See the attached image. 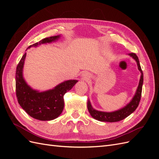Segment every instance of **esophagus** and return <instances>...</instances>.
Masks as SVG:
<instances>
[{"instance_id": "34e87169", "label": "esophagus", "mask_w": 159, "mask_h": 159, "mask_svg": "<svg viewBox=\"0 0 159 159\" xmlns=\"http://www.w3.org/2000/svg\"><path fill=\"white\" fill-rule=\"evenodd\" d=\"M82 78H83L84 80H87L88 78H89V74L87 73V72H84V73L82 74Z\"/></svg>"}]
</instances>
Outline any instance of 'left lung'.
Returning <instances> with one entry per match:
<instances>
[{
    "instance_id": "obj_1",
    "label": "left lung",
    "mask_w": 159,
    "mask_h": 159,
    "mask_svg": "<svg viewBox=\"0 0 159 159\" xmlns=\"http://www.w3.org/2000/svg\"><path fill=\"white\" fill-rule=\"evenodd\" d=\"M129 56L132 57L136 61L137 64L138 66V70L141 72V78L139 80V85L136 90V92L134 93L133 98L130 101V102L128 103L125 106H124L121 109L118 110L114 111L111 112H106V111H101L95 109L92 105L91 104L89 99L88 100V109L91 115V116L95 119L98 120L99 121L103 122H117L121 120L125 119L129 115L133 113L135 109L137 108L139 104L141 97V92H142V87L143 84V74L141 70L140 63L137 55L134 53H131L129 54Z\"/></svg>"
}]
</instances>
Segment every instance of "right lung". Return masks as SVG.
<instances>
[{
  "label": "right lung",
  "mask_w": 159,
  "mask_h": 159,
  "mask_svg": "<svg viewBox=\"0 0 159 159\" xmlns=\"http://www.w3.org/2000/svg\"><path fill=\"white\" fill-rule=\"evenodd\" d=\"M61 35L46 38L29 47L56 42ZM26 56L25 53L16 67V92L18 102L30 117L40 121H51L58 117L64 107V95L70 91L78 80L64 81L51 89L40 91L34 89L28 85L23 76V68Z\"/></svg>",
  "instance_id": "right-lung-1"
}]
</instances>
